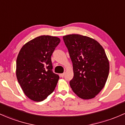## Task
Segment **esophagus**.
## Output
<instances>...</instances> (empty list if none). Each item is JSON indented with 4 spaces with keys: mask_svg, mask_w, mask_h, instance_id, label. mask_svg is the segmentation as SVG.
I'll list each match as a JSON object with an SVG mask.
<instances>
[{
    "mask_svg": "<svg viewBox=\"0 0 125 125\" xmlns=\"http://www.w3.org/2000/svg\"><path fill=\"white\" fill-rule=\"evenodd\" d=\"M65 75V73H63L60 74V76H61L62 78H63V77H64Z\"/></svg>",
    "mask_w": 125,
    "mask_h": 125,
    "instance_id": "esophagus-1",
    "label": "esophagus"
}]
</instances>
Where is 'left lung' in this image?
Returning <instances> with one entry per match:
<instances>
[{
	"instance_id": "1",
	"label": "left lung",
	"mask_w": 125,
	"mask_h": 125,
	"mask_svg": "<svg viewBox=\"0 0 125 125\" xmlns=\"http://www.w3.org/2000/svg\"><path fill=\"white\" fill-rule=\"evenodd\" d=\"M73 64L70 86L78 97L94 98L104 87L109 73V62L103 47L93 38L79 34L63 37Z\"/></svg>"
}]
</instances>
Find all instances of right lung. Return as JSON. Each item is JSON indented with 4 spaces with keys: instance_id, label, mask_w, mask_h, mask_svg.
I'll return each instance as SVG.
<instances>
[{
    "instance_id": "add662e5",
    "label": "right lung",
    "mask_w": 125,
    "mask_h": 125,
    "mask_svg": "<svg viewBox=\"0 0 125 125\" xmlns=\"http://www.w3.org/2000/svg\"><path fill=\"white\" fill-rule=\"evenodd\" d=\"M60 42L56 37L41 35L27 42L19 52L16 78L30 99L42 101L55 89L59 76L52 71L51 56Z\"/></svg>"
}]
</instances>
